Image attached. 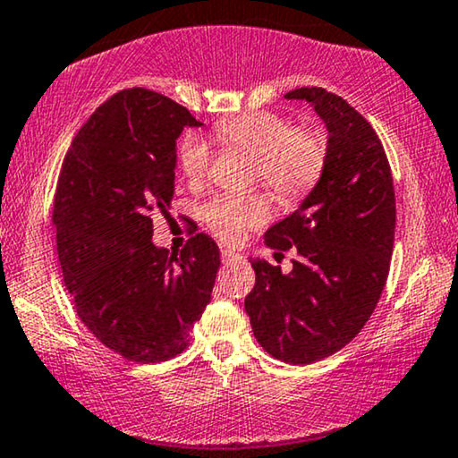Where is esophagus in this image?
<instances>
[{
  "label": "esophagus",
  "mask_w": 458,
  "mask_h": 458,
  "mask_svg": "<svg viewBox=\"0 0 458 458\" xmlns=\"http://www.w3.org/2000/svg\"><path fill=\"white\" fill-rule=\"evenodd\" d=\"M221 259H223V262L225 265H231V262H235V260H242V256L240 254H235L233 250H221Z\"/></svg>",
  "instance_id": "1"
}]
</instances>
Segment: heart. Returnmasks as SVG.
<instances>
[{
    "mask_svg": "<svg viewBox=\"0 0 458 458\" xmlns=\"http://www.w3.org/2000/svg\"><path fill=\"white\" fill-rule=\"evenodd\" d=\"M216 140L229 148L246 149L256 156V179L285 199L309 193L325 166L323 137L315 131L292 129L290 121L275 112L223 118L216 123ZM179 165L187 179H202L210 165V148L202 137L187 135L179 149ZM271 215V204L260 193L223 196L204 208L208 227L225 242H240L248 229L259 227Z\"/></svg>",
    "mask_w": 458,
    "mask_h": 458,
    "instance_id": "heart-1",
    "label": "heart"
}]
</instances>
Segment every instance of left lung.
Here are the masks:
<instances>
[{"label":"left lung","mask_w":458,"mask_h":458,"mask_svg":"<svg viewBox=\"0 0 458 458\" xmlns=\"http://www.w3.org/2000/svg\"><path fill=\"white\" fill-rule=\"evenodd\" d=\"M327 129V154L302 204L265 233L268 248H293L290 273L250 260L246 296L254 337L275 359L310 365L352 342L384 292L396 229V198L384 146L371 124L335 93L300 87Z\"/></svg>","instance_id":"8db88e82"}]
</instances>
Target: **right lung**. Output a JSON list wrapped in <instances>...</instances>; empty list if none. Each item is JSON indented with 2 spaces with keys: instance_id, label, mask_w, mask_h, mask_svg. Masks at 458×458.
<instances>
[{
  "instance_id": "1",
  "label": "right lung",
  "mask_w": 458,
  "mask_h": 458,
  "mask_svg": "<svg viewBox=\"0 0 458 458\" xmlns=\"http://www.w3.org/2000/svg\"><path fill=\"white\" fill-rule=\"evenodd\" d=\"M202 127L190 110L133 87L112 96L79 129L54 198L62 277L85 327L116 354L162 362L190 346L210 302L221 252L190 237L181 256L152 242V215H168L177 137Z\"/></svg>"
}]
</instances>
